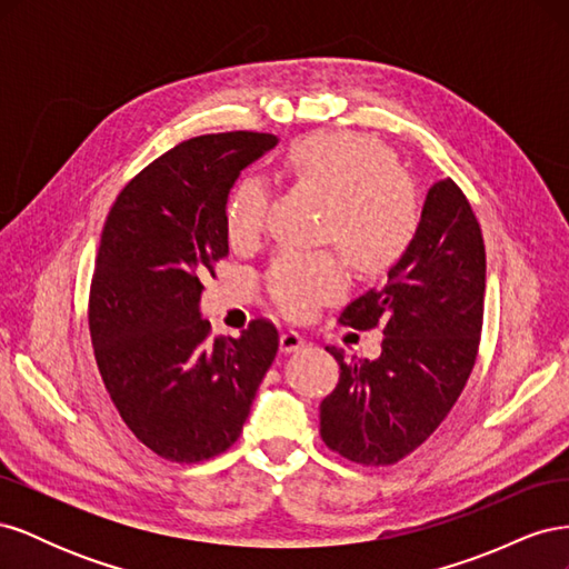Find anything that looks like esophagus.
I'll use <instances>...</instances> for the list:
<instances>
[{"instance_id":"esophagus-1","label":"esophagus","mask_w":569,"mask_h":569,"mask_svg":"<svg viewBox=\"0 0 569 569\" xmlns=\"http://www.w3.org/2000/svg\"><path fill=\"white\" fill-rule=\"evenodd\" d=\"M303 347H306V339L297 330L282 332V337H280V351L282 353H295V351H299Z\"/></svg>"}]
</instances>
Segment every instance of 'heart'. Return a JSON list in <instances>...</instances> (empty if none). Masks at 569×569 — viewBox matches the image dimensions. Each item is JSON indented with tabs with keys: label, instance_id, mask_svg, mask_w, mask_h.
Segmentation results:
<instances>
[{
	"label": "heart",
	"instance_id": "b5f03b06",
	"mask_svg": "<svg viewBox=\"0 0 569 569\" xmlns=\"http://www.w3.org/2000/svg\"><path fill=\"white\" fill-rule=\"evenodd\" d=\"M287 166L303 184L330 194L325 239L337 242L349 261L368 274L396 266L412 247L422 222L418 187L399 168L396 153L358 132H316L287 151ZM270 206L263 178L239 180L226 203L232 244L261 237ZM349 287L347 266L335 251H284L268 272L272 301L291 318H308L337 301Z\"/></svg>",
	"mask_w": 569,
	"mask_h": 569
}]
</instances>
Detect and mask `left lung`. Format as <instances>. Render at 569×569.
<instances>
[{
  "instance_id": "1",
  "label": "left lung",
  "mask_w": 569,
  "mask_h": 569,
  "mask_svg": "<svg viewBox=\"0 0 569 569\" xmlns=\"http://www.w3.org/2000/svg\"><path fill=\"white\" fill-rule=\"evenodd\" d=\"M487 253L468 197L449 178L429 187L416 242L343 308L353 330L382 327V356L339 363V385L320 403L327 449L360 465H393L449 416L475 368L485 320Z\"/></svg>"
}]
</instances>
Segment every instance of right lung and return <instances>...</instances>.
<instances>
[{
	"mask_svg": "<svg viewBox=\"0 0 569 569\" xmlns=\"http://www.w3.org/2000/svg\"><path fill=\"white\" fill-rule=\"evenodd\" d=\"M274 144L249 130L192 137L123 187L101 232L88 311L97 368L130 432L166 460L228 451L278 353L266 318L213 339L199 316L201 280L230 251V189Z\"/></svg>",
	"mask_w": 569,
	"mask_h": 569,
	"instance_id": "add662e5",
	"label": "right lung"
}]
</instances>
